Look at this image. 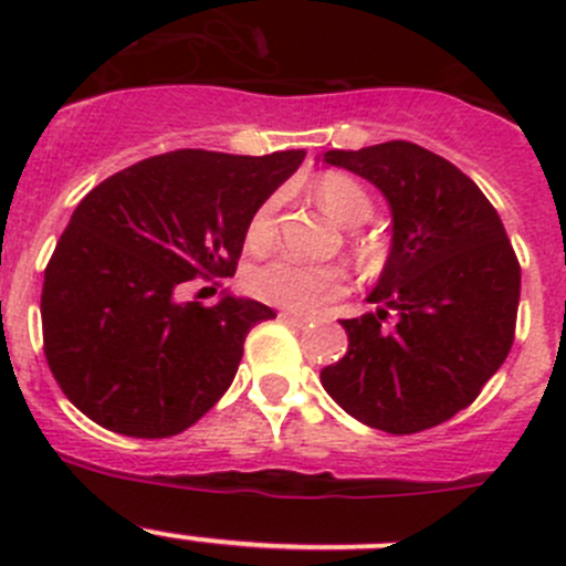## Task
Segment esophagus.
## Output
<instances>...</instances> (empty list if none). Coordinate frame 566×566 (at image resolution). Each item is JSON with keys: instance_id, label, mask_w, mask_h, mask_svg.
Returning a JSON list of instances; mask_svg holds the SVG:
<instances>
[{"instance_id": "1", "label": "esophagus", "mask_w": 566, "mask_h": 566, "mask_svg": "<svg viewBox=\"0 0 566 566\" xmlns=\"http://www.w3.org/2000/svg\"><path fill=\"white\" fill-rule=\"evenodd\" d=\"M279 317H282L284 323H290V325H298V328H304V325L312 323V319L306 317V315H298V312H290V310L279 312Z\"/></svg>"}]
</instances>
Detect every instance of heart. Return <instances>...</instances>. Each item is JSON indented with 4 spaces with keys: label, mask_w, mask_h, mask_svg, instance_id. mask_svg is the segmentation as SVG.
I'll return each instance as SVG.
<instances>
[{
    "label": "heart",
    "mask_w": 566,
    "mask_h": 566,
    "mask_svg": "<svg viewBox=\"0 0 566 566\" xmlns=\"http://www.w3.org/2000/svg\"><path fill=\"white\" fill-rule=\"evenodd\" d=\"M317 202L334 216L339 224L356 227L373 216V199L364 191L361 182L353 177L328 172L319 175L312 186ZM276 216H279V199L271 197L254 210L249 221V247L262 249L273 241L276 235ZM247 287L251 295L268 304L287 306V310H315L325 298L339 293L345 287V276L339 268L334 265H312V262L298 260V256H273V260L260 262V265L249 268Z\"/></svg>",
    "instance_id": "b5f03b06"
}]
</instances>
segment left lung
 <instances>
[{
  "mask_svg": "<svg viewBox=\"0 0 566 566\" xmlns=\"http://www.w3.org/2000/svg\"><path fill=\"white\" fill-rule=\"evenodd\" d=\"M323 164L384 193L391 249L367 295L378 310L342 319L347 353L319 384L361 424L391 436L430 430L468 408L510 353L515 251L476 182L413 142L328 150ZM389 311L398 319L386 329Z\"/></svg>",
  "mask_w": 566,
  "mask_h": 566,
  "instance_id": "1",
  "label": "left lung"
}]
</instances>
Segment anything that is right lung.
Masks as SVG:
<instances>
[{
  "instance_id": "obj_1",
  "label": "right lung",
  "mask_w": 566,
  "mask_h": 566,
  "mask_svg": "<svg viewBox=\"0 0 566 566\" xmlns=\"http://www.w3.org/2000/svg\"><path fill=\"white\" fill-rule=\"evenodd\" d=\"M304 156L164 153L78 202L45 265L40 315L45 361L84 416L169 438L219 402L247 334L276 312L232 293L202 306L182 290L235 273L251 216Z\"/></svg>"
}]
</instances>
